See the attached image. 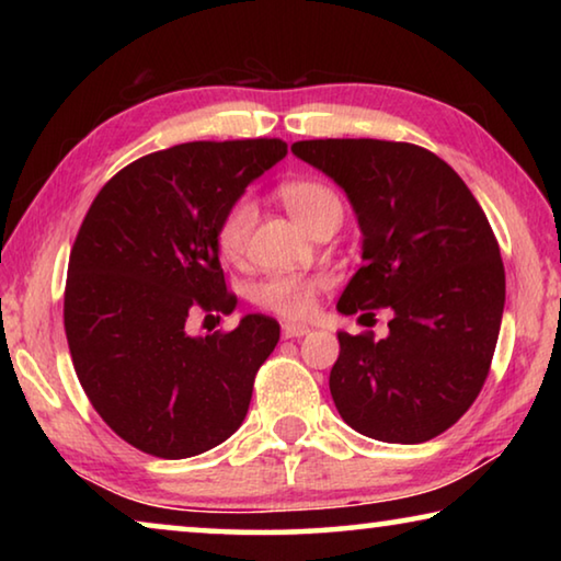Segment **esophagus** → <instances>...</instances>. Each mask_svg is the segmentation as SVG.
<instances>
[{"label":"esophagus","mask_w":561,"mask_h":561,"mask_svg":"<svg viewBox=\"0 0 561 561\" xmlns=\"http://www.w3.org/2000/svg\"><path fill=\"white\" fill-rule=\"evenodd\" d=\"M309 327L304 324H282V336L284 339H299V336H307L309 334Z\"/></svg>","instance_id":"esophagus-1"}]
</instances>
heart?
I'll return each instance as SVG.
<instances>
[{"label":"heart","instance_id":"obj_1","mask_svg":"<svg viewBox=\"0 0 561 561\" xmlns=\"http://www.w3.org/2000/svg\"><path fill=\"white\" fill-rule=\"evenodd\" d=\"M279 197L289 215L301 227L314 225L319 217H324L331 210H341L339 197L334 190L327 187L317 180H291L279 187ZM254 215L257 207L250 197H240V201L230 205L217 227V247L227 260L242 257L247 240H250V230L254 225ZM324 287V279L319 277H301V274H277L260 282L254 287L252 297L262 309L274 311V314L287 319H301L314 309L317 291Z\"/></svg>","mask_w":561,"mask_h":561}]
</instances>
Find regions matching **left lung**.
Here are the masks:
<instances>
[{"mask_svg":"<svg viewBox=\"0 0 561 561\" xmlns=\"http://www.w3.org/2000/svg\"><path fill=\"white\" fill-rule=\"evenodd\" d=\"M291 153L344 190L360 230V267L341 314L391 309L388 336L339 331L331 398L351 428L383 443L448 431L485 383L505 267L482 207L425 148L374 138L299 140Z\"/></svg>","mask_w":561,"mask_h":561,"instance_id":"obj_1","label":"left lung"}]
</instances>
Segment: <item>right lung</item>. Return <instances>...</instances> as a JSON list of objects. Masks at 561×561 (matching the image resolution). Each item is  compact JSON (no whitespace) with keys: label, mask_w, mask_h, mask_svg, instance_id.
<instances>
[{"label":"right lung","mask_w":561,"mask_h":561,"mask_svg":"<svg viewBox=\"0 0 561 561\" xmlns=\"http://www.w3.org/2000/svg\"><path fill=\"white\" fill-rule=\"evenodd\" d=\"M287 156L277 138L173 146L123 168L89 207L69 257L64 327L76 376L108 428L156 458H193L240 428L279 324L244 314L190 336L193 311L230 314L217 227Z\"/></svg>","instance_id":"1"}]
</instances>
